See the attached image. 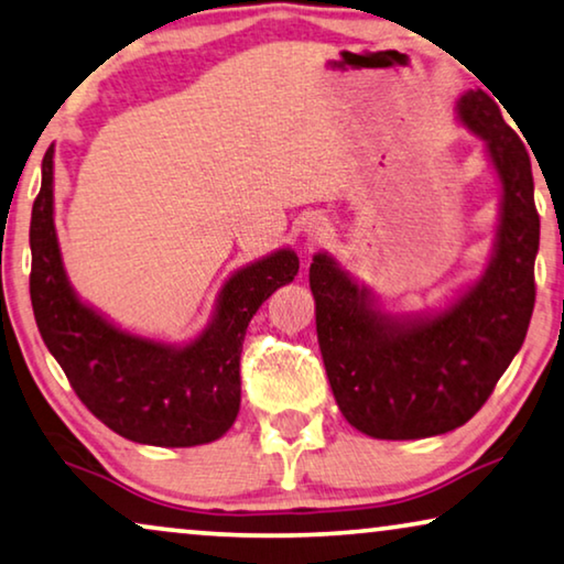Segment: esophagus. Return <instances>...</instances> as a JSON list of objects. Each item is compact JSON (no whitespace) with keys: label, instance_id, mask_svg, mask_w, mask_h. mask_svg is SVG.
I'll list each match as a JSON object with an SVG mask.
<instances>
[{"label":"esophagus","instance_id":"esophagus-1","mask_svg":"<svg viewBox=\"0 0 564 564\" xmlns=\"http://www.w3.org/2000/svg\"><path fill=\"white\" fill-rule=\"evenodd\" d=\"M329 235H332V227H329L327 217H312V219H308V225H306V237H308V242H312V245H319V242L327 240Z\"/></svg>","mask_w":564,"mask_h":564}]
</instances>
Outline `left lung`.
I'll return each instance as SVG.
<instances>
[{
    "label": "left lung",
    "instance_id": "8db88e82",
    "mask_svg": "<svg viewBox=\"0 0 564 564\" xmlns=\"http://www.w3.org/2000/svg\"><path fill=\"white\" fill-rule=\"evenodd\" d=\"M457 115L486 140L501 178V227L482 279L447 312L395 319L372 308L327 256L308 283L316 335L337 406L376 440H422L457 430L478 414L527 337L534 312L539 214L529 150L488 91H467Z\"/></svg>",
    "mask_w": 564,
    "mask_h": 564
}]
</instances>
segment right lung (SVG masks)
I'll list each match as a JSON object with an SVG mask.
<instances>
[{
	"label": "right lung",
	"mask_w": 564,
	"mask_h": 564,
	"mask_svg": "<svg viewBox=\"0 0 564 564\" xmlns=\"http://www.w3.org/2000/svg\"><path fill=\"white\" fill-rule=\"evenodd\" d=\"M30 299L47 350L101 424L153 447L219 440L240 411V352L258 306L299 273L279 250L237 271L219 293L217 316L199 339L169 347L117 329L70 291L53 225V148L30 219Z\"/></svg>",
	"instance_id": "right-lung-1"
}]
</instances>
